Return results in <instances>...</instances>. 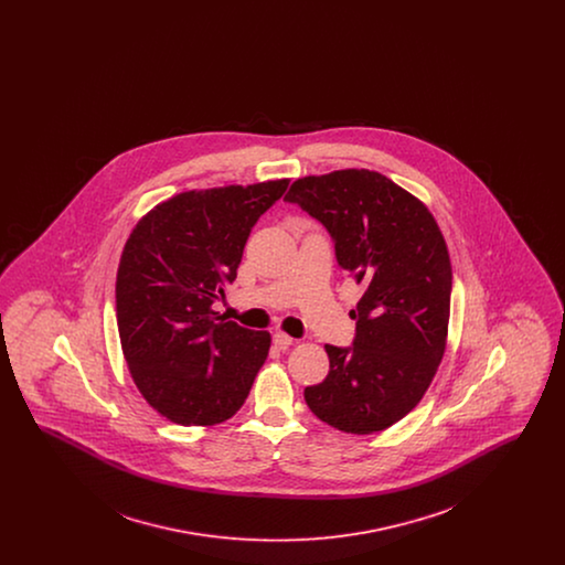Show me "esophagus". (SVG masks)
<instances>
[{
    "label": "esophagus",
    "instance_id": "obj_1",
    "mask_svg": "<svg viewBox=\"0 0 565 565\" xmlns=\"http://www.w3.org/2000/svg\"><path fill=\"white\" fill-rule=\"evenodd\" d=\"M273 343H275L277 350H288L295 343V339L290 334H286V332H275L273 334Z\"/></svg>",
    "mask_w": 565,
    "mask_h": 565
}]
</instances>
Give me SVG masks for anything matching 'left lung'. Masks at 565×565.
Returning <instances> with one entry per match:
<instances>
[{"mask_svg": "<svg viewBox=\"0 0 565 565\" xmlns=\"http://www.w3.org/2000/svg\"><path fill=\"white\" fill-rule=\"evenodd\" d=\"M286 201L322 222L362 288L353 348H323L330 371L305 401L337 430H385L424 398L447 348L454 270L440 226L422 199L369 169L298 178Z\"/></svg>", "mask_w": 565, "mask_h": 565, "instance_id": "left-lung-1", "label": "left lung"}]
</instances>
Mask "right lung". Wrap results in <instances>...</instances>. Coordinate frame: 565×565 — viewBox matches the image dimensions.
Listing matches in <instances>:
<instances>
[{"mask_svg": "<svg viewBox=\"0 0 565 565\" xmlns=\"http://www.w3.org/2000/svg\"><path fill=\"white\" fill-rule=\"evenodd\" d=\"M288 178L184 190L135 224L116 273L120 348L139 394L180 426H215L245 403L269 355L267 330L220 318L256 220Z\"/></svg>", "mask_w": 565, "mask_h": 565, "instance_id": "1", "label": "right lung"}]
</instances>
